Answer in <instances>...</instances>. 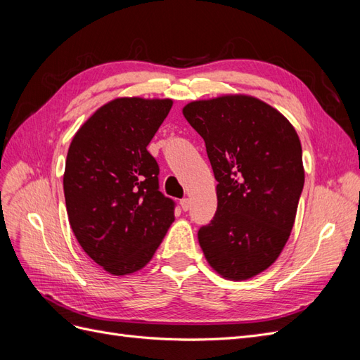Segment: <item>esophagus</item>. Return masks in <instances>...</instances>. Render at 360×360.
<instances>
[{
	"instance_id": "obj_1",
	"label": "esophagus",
	"mask_w": 360,
	"mask_h": 360,
	"mask_svg": "<svg viewBox=\"0 0 360 360\" xmlns=\"http://www.w3.org/2000/svg\"><path fill=\"white\" fill-rule=\"evenodd\" d=\"M180 205H181V209H183L184 212H188V210L191 209V200H189V198H183V200L180 201Z\"/></svg>"
}]
</instances>
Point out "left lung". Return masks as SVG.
<instances>
[{
    "instance_id": "left-lung-1",
    "label": "left lung",
    "mask_w": 360,
    "mask_h": 360,
    "mask_svg": "<svg viewBox=\"0 0 360 360\" xmlns=\"http://www.w3.org/2000/svg\"><path fill=\"white\" fill-rule=\"evenodd\" d=\"M183 115L202 136L217 181V209L200 228L209 264L226 279L252 278L275 263L296 219L304 183L297 132L250 96L191 102Z\"/></svg>"
}]
</instances>
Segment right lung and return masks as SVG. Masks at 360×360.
I'll use <instances>...</instances> for the list:
<instances>
[{"label":"right lung","mask_w":360,"mask_h":360,"mask_svg":"<svg viewBox=\"0 0 360 360\" xmlns=\"http://www.w3.org/2000/svg\"><path fill=\"white\" fill-rule=\"evenodd\" d=\"M171 106L120 97L86 120L69 147V222L85 254L111 275L143 269L174 222L176 202L159 191V165L147 151Z\"/></svg>","instance_id":"add662e5"}]
</instances>
